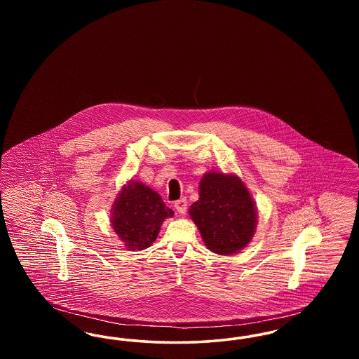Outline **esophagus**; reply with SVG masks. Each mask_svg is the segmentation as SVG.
<instances>
[{
  "label": "esophagus",
  "mask_w": 359,
  "mask_h": 359,
  "mask_svg": "<svg viewBox=\"0 0 359 359\" xmlns=\"http://www.w3.org/2000/svg\"><path fill=\"white\" fill-rule=\"evenodd\" d=\"M187 199L186 198H182V199H179V201H176L175 202V208H176V211L179 212V214H186V211H187Z\"/></svg>",
  "instance_id": "obj_1"
}]
</instances>
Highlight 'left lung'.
Wrapping results in <instances>:
<instances>
[{"instance_id": "left-lung-1", "label": "left lung", "mask_w": 359, "mask_h": 359, "mask_svg": "<svg viewBox=\"0 0 359 359\" xmlns=\"http://www.w3.org/2000/svg\"><path fill=\"white\" fill-rule=\"evenodd\" d=\"M199 201L189 207L205 246L218 255H233L253 237L257 224L253 199L237 176L208 172L199 184Z\"/></svg>"}]
</instances>
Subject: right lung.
<instances>
[{"instance_id":"1","label":"right lung","mask_w":359,"mask_h":359,"mask_svg":"<svg viewBox=\"0 0 359 359\" xmlns=\"http://www.w3.org/2000/svg\"><path fill=\"white\" fill-rule=\"evenodd\" d=\"M168 217H173V211L156 191L130 180L114 202L111 223L129 250H142L154 243Z\"/></svg>"}]
</instances>
